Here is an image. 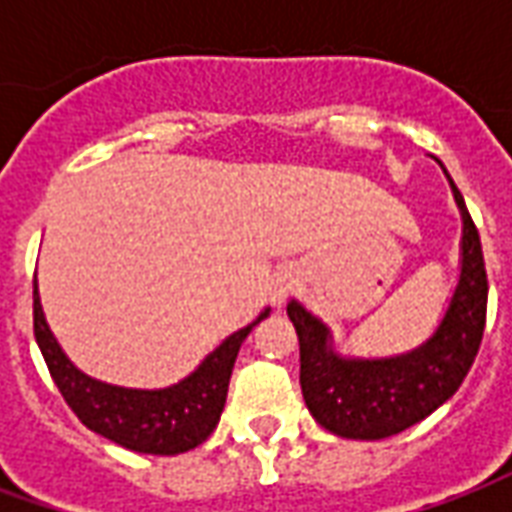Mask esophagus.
Instances as JSON below:
<instances>
[{"label":"esophagus","mask_w":512,"mask_h":512,"mask_svg":"<svg viewBox=\"0 0 512 512\" xmlns=\"http://www.w3.org/2000/svg\"><path fill=\"white\" fill-rule=\"evenodd\" d=\"M293 285H296L293 274H290V271H279L277 277L271 279V288H268V299H271V304H274V307H282L285 299L290 296Z\"/></svg>","instance_id":"34e87169"}]
</instances>
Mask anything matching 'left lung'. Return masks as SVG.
I'll return each mask as SVG.
<instances>
[{"mask_svg": "<svg viewBox=\"0 0 512 512\" xmlns=\"http://www.w3.org/2000/svg\"><path fill=\"white\" fill-rule=\"evenodd\" d=\"M444 175L463 222L461 274L425 343L395 356H343L334 351L332 329L301 301H288L299 334L301 395L315 422L334 436L378 441L417 425L458 392L480 351L488 307L483 246L463 194L447 169Z\"/></svg>", "mask_w": 512, "mask_h": 512, "instance_id": "8db88e82", "label": "left lung"}]
</instances>
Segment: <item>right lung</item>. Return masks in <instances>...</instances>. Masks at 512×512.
<instances>
[{
	"instance_id": "right-lung-1",
	"label": "right lung",
	"mask_w": 512,
	"mask_h": 512,
	"mask_svg": "<svg viewBox=\"0 0 512 512\" xmlns=\"http://www.w3.org/2000/svg\"><path fill=\"white\" fill-rule=\"evenodd\" d=\"M268 312L266 307L249 326L224 337L178 384L131 389L98 381L73 365L46 323L35 279V340L65 403L93 433L145 455H180L211 436L224 411L235 356Z\"/></svg>"
}]
</instances>
